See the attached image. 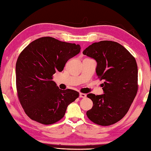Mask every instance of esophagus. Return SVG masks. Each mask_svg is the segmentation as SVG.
Wrapping results in <instances>:
<instances>
[{
  "label": "esophagus",
  "instance_id": "esophagus-1",
  "mask_svg": "<svg viewBox=\"0 0 151 151\" xmlns=\"http://www.w3.org/2000/svg\"><path fill=\"white\" fill-rule=\"evenodd\" d=\"M86 94H85V93H79V97H81V98H85L86 97Z\"/></svg>",
  "mask_w": 151,
  "mask_h": 151
}]
</instances>
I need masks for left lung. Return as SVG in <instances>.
I'll return each mask as SVG.
<instances>
[{"label":"left lung","instance_id":"left-lung-1","mask_svg":"<svg viewBox=\"0 0 151 151\" xmlns=\"http://www.w3.org/2000/svg\"><path fill=\"white\" fill-rule=\"evenodd\" d=\"M96 62V73L104 94L87 96L93 101L86 114L91 121L101 126H110L120 121L128 112L137 92L138 70L135 58L118 42H94L83 52Z\"/></svg>","mask_w":151,"mask_h":151}]
</instances>
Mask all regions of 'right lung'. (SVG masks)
Here are the masks:
<instances>
[{"instance_id": "1", "label": "right lung", "mask_w": 151, "mask_h": 151, "mask_svg": "<svg viewBox=\"0 0 151 151\" xmlns=\"http://www.w3.org/2000/svg\"><path fill=\"white\" fill-rule=\"evenodd\" d=\"M80 49L79 45L44 37L31 42L20 53L16 65L17 92L31 120L45 125L56 123L78 97V91L60 89L52 79Z\"/></svg>"}]
</instances>
